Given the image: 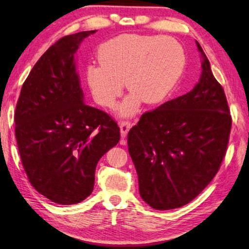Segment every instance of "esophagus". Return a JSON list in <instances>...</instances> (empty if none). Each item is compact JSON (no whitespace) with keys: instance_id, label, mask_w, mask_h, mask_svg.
I'll return each instance as SVG.
<instances>
[{"instance_id":"1","label":"esophagus","mask_w":249,"mask_h":249,"mask_svg":"<svg viewBox=\"0 0 249 249\" xmlns=\"http://www.w3.org/2000/svg\"><path fill=\"white\" fill-rule=\"evenodd\" d=\"M119 125H120L121 137L125 138V137H127L130 128H131V124H130V121H120Z\"/></svg>"}]
</instances>
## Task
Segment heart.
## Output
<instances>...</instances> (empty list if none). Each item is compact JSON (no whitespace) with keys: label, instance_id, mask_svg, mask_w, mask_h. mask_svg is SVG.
<instances>
[{"label":"heart","instance_id":"1","mask_svg":"<svg viewBox=\"0 0 249 249\" xmlns=\"http://www.w3.org/2000/svg\"><path fill=\"white\" fill-rule=\"evenodd\" d=\"M99 60L101 65L87 68L88 84L96 99L111 107L125 81L132 95L121 106V112L131 115L139 99L151 106L170 95L184 69L185 54L172 37L124 34L100 47Z\"/></svg>","mask_w":249,"mask_h":249}]
</instances>
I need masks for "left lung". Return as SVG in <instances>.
Masks as SVG:
<instances>
[{
  "instance_id": "obj_1",
  "label": "left lung",
  "mask_w": 249,
  "mask_h": 249,
  "mask_svg": "<svg viewBox=\"0 0 249 249\" xmlns=\"http://www.w3.org/2000/svg\"><path fill=\"white\" fill-rule=\"evenodd\" d=\"M202 54V76L186 95L146 111L128 133L142 199L156 210L190 203L210 184L226 154L231 116L221 84Z\"/></svg>"
}]
</instances>
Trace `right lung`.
<instances>
[{
	"mask_svg": "<svg viewBox=\"0 0 249 249\" xmlns=\"http://www.w3.org/2000/svg\"><path fill=\"white\" fill-rule=\"evenodd\" d=\"M96 31L53 44L24 81L14 113L15 137L32 186L52 202L71 205L91 194L98 161L120 140L107 112L83 101L74 54Z\"/></svg>",
	"mask_w": 249,
	"mask_h": 249,
	"instance_id": "right-lung-1",
	"label": "right lung"
}]
</instances>
